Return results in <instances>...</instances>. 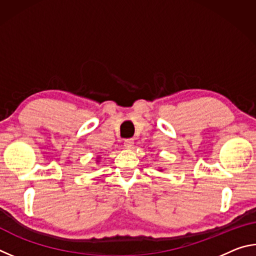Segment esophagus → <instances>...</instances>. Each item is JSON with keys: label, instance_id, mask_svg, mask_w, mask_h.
<instances>
[{"label": "esophagus", "instance_id": "esophagus-1", "mask_svg": "<svg viewBox=\"0 0 256 256\" xmlns=\"http://www.w3.org/2000/svg\"><path fill=\"white\" fill-rule=\"evenodd\" d=\"M133 144H134V140H133V138H126V140H124L125 148L131 149L132 146H133Z\"/></svg>", "mask_w": 256, "mask_h": 256}]
</instances>
